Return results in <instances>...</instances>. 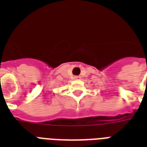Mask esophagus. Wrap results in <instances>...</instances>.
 Wrapping results in <instances>:
<instances>
[{
  "label": "esophagus",
  "mask_w": 147,
  "mask_h": 147,
  "mask_svg": "<svg viewBox=\"0 0 147 147\" xmlns=\"http://www.w3.org/2000/svg\"><path fill=\"white\" fill-rule=\"evenodd\" d=\"M79 78V76H75V77H74V79H78Z\"/></svg>",
  "instance_id": "1"
}]
</instances>
